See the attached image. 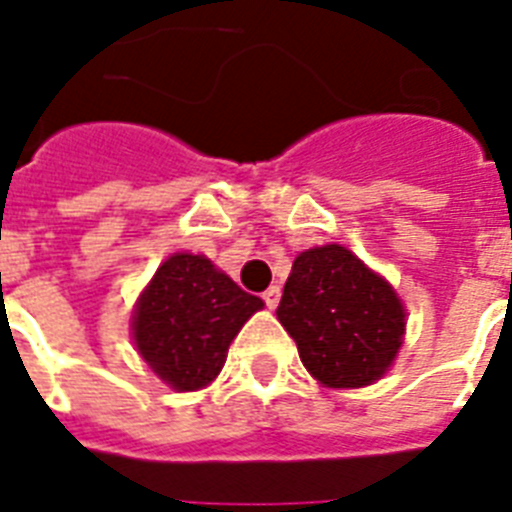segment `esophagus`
Here are the masks:
<instances>
[{
  "label": "esophagus",
  "mask_w": 512,
  "mask_h": 512,
  "mask_svg": "<svg viewBox=\"0 0 512 512\" xmlns=\"http://www.w3.org/2000/svg\"><path fill=\"white\" fill-rule=\"evenodd\" d=\"M263 299H265V305H268L270 310H276L278 299H281V289H278V286H270V289H265V292H263Z\"/></svg>",
  "instance_id": "esophagus-1"
}]
</instances>
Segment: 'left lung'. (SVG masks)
<instances>
[{"label":"left lung","mask_w":512,"mask_h":512,"mask_svg":"<svg viewBox=\"0 0 512 512\" xmlns=\"http://www.w3.org/2000/svg\"><path fill=\"white\" fill-rule=\"evenodd\" d=\"M276 315L302 365L331 389L378 381L405 336V307L392 284L342 244L297 255Z\"/></svg>","instance_id":"1"}]
</instances>
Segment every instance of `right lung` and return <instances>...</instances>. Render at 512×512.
Here are the masks:
<instances>
[{
    "mask_svg": "<svg viewBox=\"0 0 512 512\" xmlns=\"http://www.w3.org/2000/svg\"><path fill=\"white\" fill-rule=\"evenodd\" d=\"M263 310L205 255L176 252L136 302L131 331L144 363L178 392L202 389L226 363L228 344Z\"/></svg>",
    "mask_w": 512,
    "mask_h": 512,
    "instance_id": "obj_1",
    "label": "right lung"
}]
</instances>
